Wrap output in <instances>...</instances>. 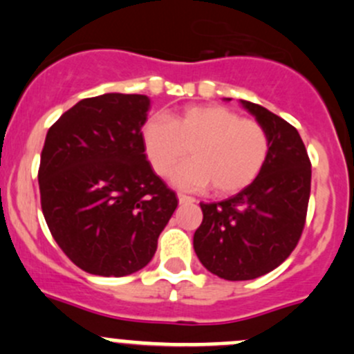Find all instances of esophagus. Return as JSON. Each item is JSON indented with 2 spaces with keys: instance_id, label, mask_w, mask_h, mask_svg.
<instances>
[{
  "instance_id": "1",
  "label": "esophagus",
  "mask_w": 354,
  "mask_h": 354,
  "mask_svg": "<svg viewBox=\"0 0 354 354\" xmlns=\"http://www.w3.org/2000/svg\"><path fill=\"white\" fill-rule=\"evenodd\" d=\"M177 198H178V203H180V204H191V203H194V201H196L194 198H191V196L182 194V192H178Z\"/></svg>"
}]
</instances>
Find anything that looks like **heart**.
<instances>
[{
    "label": "heart",
    "instance_id": "1",
    "mask_svg": "<svg viewBox=\"0 0 354 354\" xmlns=\"http://www.w3.org/2000/svg\"><path fill=\"white\" fill-rule=\"evenodd\" d=\"M143 145L153 170L162 177L191 150L192 160L174 172V184L182 189L211 184L221 196L252 184L271 147L261 122L242 119L221 105H191L170 119L153 115L143 126Z\"/></svg>",
    "mask_w": 354,
    "mask_h": 354
}]
</instances>
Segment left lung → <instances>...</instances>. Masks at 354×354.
Returning <instances> with one entry per match:
<instances>
[{
  "label": "left lung",
  "instance_id": "8db88e82",
  "mask_svg": "<svg viewBox=\"0 0 354 354\" xmlns=\"http://www.w3.org/2000/svg\"><path fill=\"white\" fill-rule=\"evenodd\" d=\"M269 134V156L250 185L220 203H201L194 250L204 268L228 281L278 268L300 240L310 198L312 165L298 131L252 102L240 100Z\"/></svg>",
  "mask_w": 354,
  "mask_h": 354
}]
</instances>
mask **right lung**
I'll list each match as a JSON object with an SVG mask.
<instances>
[{"instance_id": "right-lung-1", "label": "right lung", "mask_w": 354, "mask_h": 354, "mask_svg": "<svg viewBox=\"0 0 354 354\" xmlns=\"http://www.w3.org/2000/svg\"><path fill=\"white\" fill-rule=\"evenodd\" d=\"M150 98H83L49 127L39 189L46 223L66 256L97 276L133 274L155 256L178 199L145 155Z\"/></svg>"}]
</instances>
